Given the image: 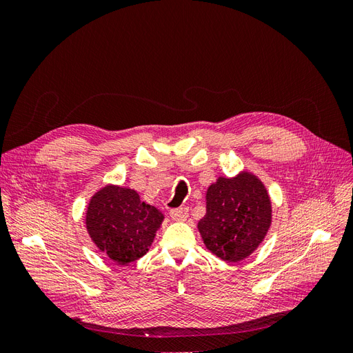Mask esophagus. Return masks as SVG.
Here are the masks:
<instances>
[{"label":"esophagus","instance_id":"34e87169","mask_svg":"<svg viewBox=\"0 0 353 353\" xmlns=\"http://www.w3.org/2000/svg\"><path fill=\"white\" fill-rule=\"evenodd\" d=\"M170 218L174 221H185L188 216V209L187 208H176V209H170Z\"/></svg>","mask_w":353,"mask_h":353}]
</instances>
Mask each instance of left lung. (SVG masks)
<instances>
[{
  "instance_id": "obj_1",
  "label": "left lung",
  "mask_w": 353,
  "mask_h": 353,
  "mask_svg": "<svg viewBox=\"0 0 353 353\" xmlns=\"http://www.w3.org/2000/svg\"><path fill=\"white\" fill-rule=\"evenodd\" d=\"M272 208L265 185L250 172L219 176L208 188L206 215L199 231L206 248L227 262L248 258L271 227Z\"/></svg>"
}]
</instances>
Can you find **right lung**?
I'll list each match as a JSON object with an SVG mask.
<instances>
[{
	"mask_svg": "<svg viewBox=\"0 0 353 353\" xmlns=\"http://www.w3.org/2000/svg\"><path fill=\"white\" fill-rule=\"evenodd\" d=\"M87 230L97 248L117 263H130L150 248L163 215L135 190L105 185L90 200Z\"/></svg>",
	"mask_w": 353,
	"mask_h": 353,
	"instance_id": "1",
	"label": "right lung"
}]
</instances>
